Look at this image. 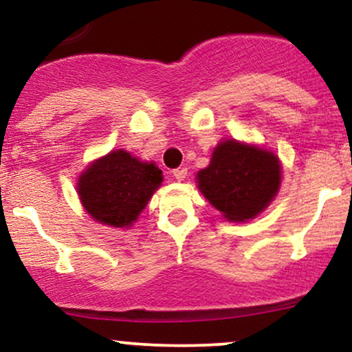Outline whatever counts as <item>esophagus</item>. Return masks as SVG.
Returning a JSON list of instances; mask_svg holds the SVG:
<instances>
[{
    "mask_svg": "<svg viewBox=\"0 0 352 352\" xmlns=\"http://www.w3.org/2000/svg\"><path fill=\"white\" fill-rule=\"evenodd\" d=\"M173 176H175L177 181H183L184 177L188 176V169H186V168H177V169H175V171H173Z\"/></svg>",
    "mask_w": 352,
    "mask_h": 352,
    "instance_id": "esophagus-1",
    "label": "esophagus"
}]
</instances>
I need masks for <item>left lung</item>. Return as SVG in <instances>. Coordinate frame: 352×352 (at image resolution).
Instances as JSON below:
<instances>
[{
  "label": "left lung",
  "mask_w": 352,
  "mask_h": 352,
  "mask_svg": "<svg viewBox=\"0 0 352 352\" xmlns=\"http://www.w3.org/2000/svg\"><path fill=\"white\" fill-rule=\"evenodd\" d=\"M196 179L199 191L227 221L245 222L274 201L282 183V164L275 153L224 140Z\"/></svg>",
  "instance_id": "8db88e82"
}]
</instances>
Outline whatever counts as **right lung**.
<instances>
[{
	"label": "right lung",
	"mask_w": 352,
	"mask_h": 352,
	"mask_svg": "<svg viewBox=\"0 0 352 352\" xmlns=\"http://www.w3.org/2000/svg\"><path fill=\"white\" fill-rule=\"evenodd\" d=\"M163 183L155 163H144L125 150L95 160L77 181L82 206L97 222L120 229L133 226Z\"/></svg>",
	"instance_id": "right-lung-1"
}]
</instances>
